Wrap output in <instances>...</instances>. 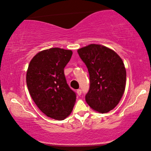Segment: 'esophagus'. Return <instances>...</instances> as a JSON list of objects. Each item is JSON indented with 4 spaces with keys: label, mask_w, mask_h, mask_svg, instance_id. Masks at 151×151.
<instances>
[{
    "label": "esophagus",
    "mask_w": 151,
    "mask_h": 151,
    "mask_svg": "<svg viewBox=\"0 0 151 151\" xmlns=\"http://www.w3.org/2000/svg\"><path fill=\"white\" fill-rule=\"evenodd\" d=\"M77 94L79 96H80L81 94H82V90H81V89H78V90H77Z\"/></svg>",
    "instance_id": "obj_1"
}]
</instances>
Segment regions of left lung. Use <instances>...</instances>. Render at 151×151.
Listing matches in <instances>:
<instances>
[{
  "instance_id": "8db88e82",
  "label": "left lung",
  "mask_w": 151,
  "mask_h": 151,
  "mask_svg": "<svg viewBox=\"0 0 151 151\" xmlns=\"http://www.w3.org/2000/svg\"><path fill=\"white\" fill-rule=\"evenodd\" d=\"M88 69L90 88L85 96L93 110L107 113L122 98L126 84V69L114 51L101 45L91 44L78 50Z\"/></svg>"
}]
</instances>
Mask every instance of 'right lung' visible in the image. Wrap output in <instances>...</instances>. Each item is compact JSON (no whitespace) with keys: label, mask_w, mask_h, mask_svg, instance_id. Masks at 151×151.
I'll return each mask as SVG.
<instances>
[{"label":"right lung","mask_w":151,"mask_h":151,"mask_svg":"<svg viewBox=\"0 0 151 151\" xmlns=\"http://www.w3.org/2000/svg\"><path fill=\"white\" fill-rule=\"evenodd\" d=\"M71 50L53 47L32 58L27 73V84L32 100L47 116L64 120L73 110L76 94L67 84L64 68Z\"/></svg>","instance_id":"right-lung-1"}]
</instances>
